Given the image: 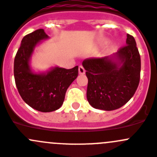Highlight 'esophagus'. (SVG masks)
Wrapping results in <instances>:
<instances>
[{
    "instance_id": "34e87169",
    "label": "esophagus",
    "mask_w": 157,
    "mask_h": 157,
    "mask_svg": "<svg viewBox=\"0 0 157 157\" xmlns=\"http://www.w3.org/2000/svg\"><path fill=\"white\" fill-rule=\"evenodd\" d=\"M78 73H79V75H84L86 73V70L82 65L78 67Z\"/></svg>"
}]
</instances>
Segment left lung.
<instances>
[{
	"label": "left lung",
	"mask_w": 157,
	"mask_h": 157,
	"mask_svg": "<svg viewBox=\"0 0 157 157\" xmlns=\"http://www.w3.org/2000/svg\"><path fill=\"white\" fill-rule=\"evenodd\" d=\"M82 66L88 78V102L97 109L120 108L139 86L141 61L135 39L129 34L125 47L109 56L84 60Z\"/></svg>",
	"instance_id": "obj_1"
}]
</instances>
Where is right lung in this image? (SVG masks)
Wrapping results in <instances>:
<instances>
[{
	"instance_id": "right-lung-1",
	"label": "right lung",
	"mask_w": 157,
	"mask_h": 157,
	"mask_svg": "<svg viewBox=\"0 0 157 157\" xmlns=\"http://www.w3.org/2000/svg\"><path fill=\"white\" fill-rule=\"evenodd\" d=\"M48 38L44 29L24 37L14 63L15 84L22 99L42 113L55 111L62 106L67 89L78 75V66L71 69L54 66L46 71L33 69L31 63L35 49Z\"/></svg>"
}]
</instances>
